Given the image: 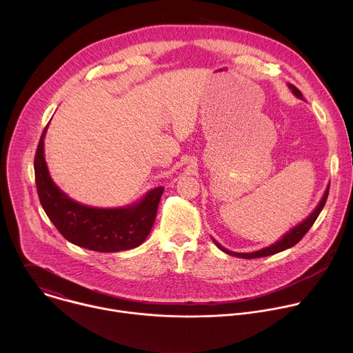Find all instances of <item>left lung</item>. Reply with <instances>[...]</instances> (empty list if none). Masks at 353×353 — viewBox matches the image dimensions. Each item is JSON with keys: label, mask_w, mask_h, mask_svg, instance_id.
I'll return each instance as SVG.
<instances>
[{"label": "left lung", "mask_w": 353, "mask_h": 353, "mask_svg": "<svg viewBox=\"0 0 353 353\" xmlns=\"http://www.w3.org/2000/svg\"><path fill=\"white\" fill-rule=\"evenodd\" d=\"M288 86H289V89L292 90V93H293L297 99L303 100V94H301V92H300L296 86H293L292 83H288ZM328 191H330V184L327 185V188H325V191H324V195H323V198L320 199L319 205L314 208V211H313L305 221H301L299 225L293 226L289 232H286L278 241H275L274 244H271V245H268V247H265V248L253 251V253H234V251H230V250L225 248L223 245H221L214 237H212V240H214V243L216 244V247L223 251V253H226V254H229V256H233V257H239V259H247V260H250V259H260V257H267V256H272V254L281 253V251L288 250V248L293 247L294 244H297L301 239H303V236L309 232V229L313 226V223L316 222V219L319 218L320 212L323 211V208H324V205H325V203H327Z\"/></svg>", "instance_id": "obj_1"}]
</instances>
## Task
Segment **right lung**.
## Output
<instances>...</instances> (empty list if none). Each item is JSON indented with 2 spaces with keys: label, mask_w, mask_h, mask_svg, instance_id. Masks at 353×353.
<instances>
[{
  "label": "right lung",
  "mask_w": 353,
  "mask_h": 353,
  "mask_svg": "<svg viewBox=\"0 0 353 353\" xmlns=\"http://www.w3.org/2000/svg\"><path fill=\"white\" fill-rule=\"evenodd\" d=\"M46 125L34 157V180L40 204L57 230L72 244L116 253L138 247L154 226L165 187L149 190L137 203L119 208H96L74 201L53 181L44 159Z\"/></svg>",
  "instance_id": "right-lung-1"
}]
</instances>
